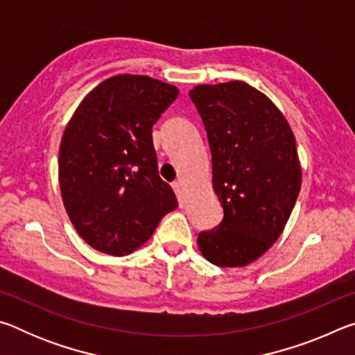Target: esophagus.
<instances>
[{
	"instance_id": "34e87169",
	"label": "esophagus",
	"mask_w": 355,
	"mask_h": 355,
	"mask_svg": "<svg viewBox=\"0 0 355 355\" xmlns=\"http://www.w3.org/2000/svg\"><path fill=\"white\" fill-rule=\"evenodd\" d=\"M172 188H173V191H175V194L178 197L180 205H182V203H183V183L180 182V180H178V182H173Z\"/></svg>"
}]
</instances>
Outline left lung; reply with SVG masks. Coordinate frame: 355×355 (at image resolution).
I'll return each instance as SVG.
<instances>
[{"mask_svg":"<svg viewBox=\"0 0 355 355\" xmlns=\"http://www.w3.org/2000/svg\"><path fill=\"white\" fill-rule=\"evenodd\" d=\"M189 97L205 125L224 208L220 224L197 243L216 266H245L277 241L297 200L296 139L279 107L248 83L200 84Z\"/></svg>","mask_w":355,"mask_h":355,"instance_id":"1","label":"left lung"}]
</instances>
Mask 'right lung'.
<instances>
[{
  "label": "right lung",
  "instance_id": "1",
  "mask_svg": "<svg viewBox=\"0 0 355 355\" xmlns=\"http://www.w3.org/2000/svg\"><path fill=\"white\" fill-rule=\"evenodd\" d=\"M178 89L144 75H117L76 107L59 147V186L78 235L123 257L153 235L177 197L158 173L152 128Z\"/></svg>",
  "mask_w": 355,
  "mask_h": 355
}]
</instances>
